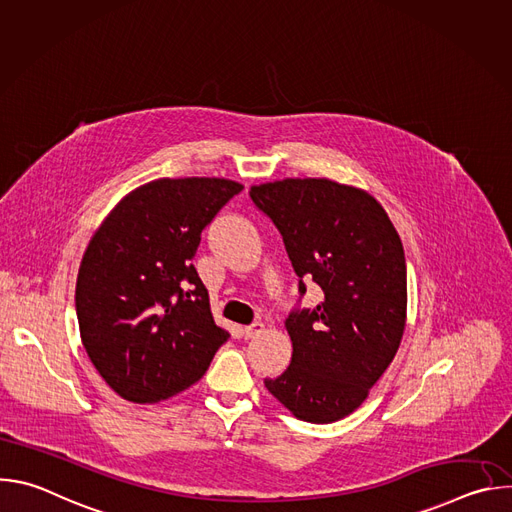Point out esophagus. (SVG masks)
<instances>
[{"mask_svg": "<svg viewBox=\"0 0 512 512\" xmlns=\"http://www.w3.org/2000/svg\"><path fill=\"white\" fill-rule=\"evenodd\" d=\"M263 330H265V326H263L261 322H253L251 326H245L243 334H245V338L249 340V338H257V336H259Z\"/></svg>", "mask_w": 512, "mask_h": 512, "instance_id": "esophagus-1", "label": "esophagus"}]
</instances>
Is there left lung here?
Wrapping results in <instances>:
<instances>
[{"label":"left lung","mask_w":512,"mask_h":512,"mask_svg":"<svg viewBox=\"0 0 512 512\" xmlns=\"http://www.w3.org/2000/svg\"><path fill=\"white\" fill-rule=\"evenodd\" d=\"M253 204L277 227L300 277L324 294L285 320L291 362L267 391L310 423H332L362 405L387 371L405 330L407 267L383 206L364 190L326 178L251 186Z\"/></svg>","instance_id":"8db88e82"}]
</instances>
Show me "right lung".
<instances>
[{
    "label": "right lung",
    "instance_id": "right-lung-1",
    "mask_svg": "<svg viewBox=\"0 0 512 512\" xmlns=\"http://www.w3.org/2000/svg\"><path fill=\"white\" fill-rule=\"evenodd\" d=\"M241 190L225 178H160L129 192L93 235L75 306L83 346L119 397L154 403L184 391L229 340L192 259Z\"/></svg>",
    "mask_w": 512,
    "mask_h": 512
}]
</instances>
